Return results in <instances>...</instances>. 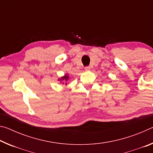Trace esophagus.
Here are the masks:
<instances>
[{
    "label": "esophagus",
    "mask_w": 153,
    "mask_h": 153,
    "mask_svg": "<svg viewBox=\"0 0 153 153\" xmlns=\"http://www.w3.org/2000/svg\"><path fill=\"white\" fill-rule=\"evenodd\" d=\"M84 69H85V71H90V67H89V66H88V67H86L84 68Z\"/></svg>",
    "instance_id": "obj_1"
}]
</instances>
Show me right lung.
Wrapping results in <instances>:
<instances>
[{
    "instance_id": "obj_1",
    "label": "right lung",
    "mask_w": 153,
    "mask_h": 153,
    "mask_svg": "<svg viewBox=\"0 0 153 153\" xmlns=\"http://www.w3.org/2000/svg\"><path fill=\"white\" fill-rule=\"evenodd\" d=\"M69 79V74H65L63 76H62V77H61L60 78H59L58 79V81H59L61 82V84H64L65 83V85H67V82L68 81V80Z\"/></svg>"
}]
</instances>
